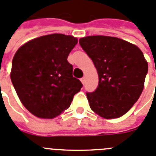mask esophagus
Segmentation results:
<instances>
[{"mask_svg":"<svg viewBox=\"0 0 156 156\" xmlns=\"http://www.w3.org/2000/svg\"><path fill=\"white\" fill-rule=\"evenodd\" d=\"M81 83L83 84H85V78H81Z\"/></svg>","mask_w":156,"mask_h":156,"instance_id":"obj_1","label":"esophagus"}]
</instances>
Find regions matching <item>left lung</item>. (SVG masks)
<instances>
[{
	"instance_id": "8db88e82",
	"label": "left lung",
	"mask_w": 156,
	"mask_h": 156,
	"mask_svg": "<svg viewBox=\"0 0 156 156\" xmlns=\"http://www.w3.org/2000/svg\"><path fill=\"white\" fill-rule=\"evenodd\" d=\"M79 43L97 70L99 85L87 92L92 111L105 119L125 114L139 99L148 69L142 51L117 37L89 36Z\"/></svg>"
}]
</instances>
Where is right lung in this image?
I'll return each mask as SVG.
<instances>
[{
	"label": "right lung",
	"mask_w": 156,
	"mask_h": 156,
	"mask_svg": "<svg viewBox=\"0 0 156 156\" xmlns=\"http://www.w3.org/2000/svg\"><path fill=\"white\" fill-rule=\"evenodd\" d=\"M77 43L76 37L54 33L29 40L15 53L10 76L20 101L34 116L55 118L81 90L67 60Z\"/></svg>",
	"instance_id": "right-lung-1"
}]
</instances>
